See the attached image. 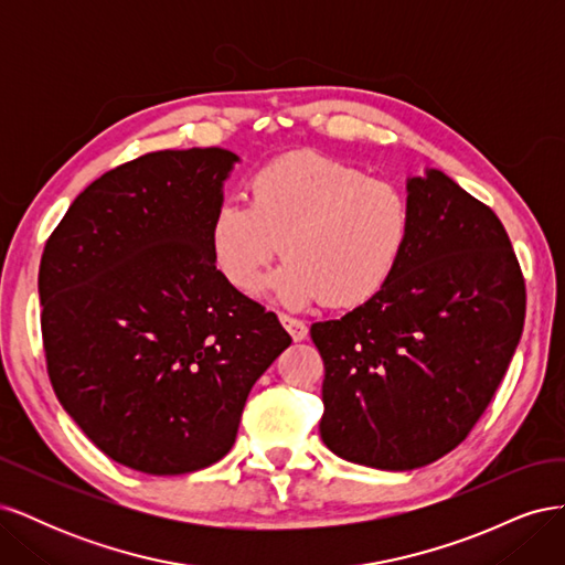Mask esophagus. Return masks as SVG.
Returning a JSON list of instances; mask_svg holds the SVG:
<instances>
[{
	"label": "esophagus",
	"mask_w": 565,
	"mask_h": 565,
	"mask_svg": "<svg viewBox=\"0 0 565 565\" xmlns=\"http://www.w3.org/2000/svg\"><path fill=\"white\" fill-rule=\"evenodd\" d=\"M280 322H282V328L289 332V337H292L295 341H303L306 337H309V328H306L303 320H297L292 316H280Z\"/></svg>",
	"instance_id": "1"
}]
</instances>
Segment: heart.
<instances>
[{"label":"heart","mask_w":565,"mask_h":565,"mask_svg":"<svg viewBox=\"0 0 565 565\" xmlns=\"http://www.w3.org/2000/svg\"><path fill=\"white\" fill-rule=\"evenodd\" d=\"M247 191L249 207L221 202L210 224L214 266L237 292L252 295L280 252L287 262L268 282L278 301L353 309L377 297L401 266L413 210L393 181L295 150L256 169Z\"/></svg>","instance_id":"1"}]
</instances>
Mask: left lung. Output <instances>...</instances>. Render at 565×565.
Listing matches in <instances>:
<instances>
[{"label":"left lung","instance_id":"left-lung-1","mask_svg":"<svg viewBox=\"0 0 565 565\" xmlns=\"http://www.w3.org/2000/svg\"><path fill=\"white\" fill-rule=\"evenodd\" d=\"M413 231L382 292L311 324L324 363L322 443L355 465L409 471L481 419L525 320V282L488 204L438 169L407 179Z\"/></svg>","mask_w":565,"mask_h":565}]
</instances>
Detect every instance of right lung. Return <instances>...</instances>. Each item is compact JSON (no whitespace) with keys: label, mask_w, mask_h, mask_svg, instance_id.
Masks as SVG:
<instances>
[{"label":"right lung","mask_w":565,"mask_h":565,"mask_svg":"<svg viewBox=\"0 0 565 565\" xmlns=\"http://www.w3.org/2000/svg\"><path fill=\"white\" fill-rule=\"evenodd\" d=\"M237 160L191 148L119 164L84 188L44 245L51 386L129 469L179 476L218 461L254 382L292 344L212 259L210 224Z\"/></svg>","instance_id":"obj_1"}]
</instances>
